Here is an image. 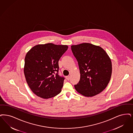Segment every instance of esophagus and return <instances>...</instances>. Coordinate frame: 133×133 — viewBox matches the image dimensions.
Here are the masks:
<instances>
[{"mask_svg":"<svg viewBox=\"0 0 133 133\" xmlns=\"http://www.w3.org/2000/svg\"><path fill=\"white\" fill-rule=\"evenodd\" d=\"M66 79L68 80V81H69L70 80V77L69 76H66Z\"/></svg>","mask_w":133,"mask_h":133,"instance_id":"34e87169","label":"esophagus"}]
</instances>
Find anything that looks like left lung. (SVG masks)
Masks as SVG:
<instances>
[{
	"label": "left lung",
	"instance_id": "left-lung-1",
	"mask_svg": "<svg viewBox=\"0 0 133 133\" xmlns=\"http://www.w3.org/2000/svg\"><path fill=\"white\" fill-rule=\"evenodd\" d=\"M80 72L79 83L75 88L80 94L91 97L106 88L112 74L111 59L99 46L83 43L71 46Z\"/></svg>",
	"mask_w": 133,
	"mask_h": 133
}]
</instances>
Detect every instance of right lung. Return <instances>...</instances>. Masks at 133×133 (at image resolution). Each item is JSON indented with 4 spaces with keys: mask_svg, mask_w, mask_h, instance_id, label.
Wrapping results in <instances>:
<instances>
[{
    "mask_svg": "<svg viewBox=\"0 0 133 133\" xmlns=\"http://www.w3.org/2000/svg\"><path fill=\"white\" fill-rule=\"evenodd\" d=\"M68 48L48 43L37 45L28 52L24 72L28 85L36 95L48 99L61 92L65 78L59 75L58 61Z\"/></svg>",
    "mask_w": 133,
    "mask_h": 133,
    "instance_id": "add662e5",
    "label": "right lung"
}]
</instances>
